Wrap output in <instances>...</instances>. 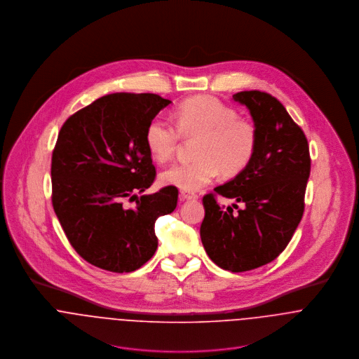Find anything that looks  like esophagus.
<instances>
[{
    "instance_id": "34e87169",
    "label": "esophagus",
    "mask_w": 359,
    "mask_h": 359,
    "mask_svg": "<svg viewBox=\"0 0 359 359\" xmlns=\"http://www.w3.org/2000/svg\"><path fill=\"white\" fill-rule=\"evenodd\" d=\"M199 195L192 192V191H181V199L184 201H191V199H198Z\"/></svg>"
}]
</instances>
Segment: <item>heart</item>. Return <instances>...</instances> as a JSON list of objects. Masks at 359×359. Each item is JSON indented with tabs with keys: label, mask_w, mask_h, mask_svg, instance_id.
<instances>
[{
	"label": "heart",
	"mask_w": 359,
	"mask_h": 359,
	"mask_svg": "<svg viewBox=\"0 0 359 359\" xmlns=\"http://www.w3.org/2000/svg\"><path fill=\"white\" fill-rule=\"evenodd\" d=\"M175 123L163 116L154 117L145 131V142L156 161L175 154L181 135L199 138L192 161H178L160 174L164 185L198 191L219 172L232 177L252 161L257 147L256 127L241 120L236 110L212 97L187 100L175 110Z\"/></svg>",
	"instance_id": "obj_1"
}]
</instances>
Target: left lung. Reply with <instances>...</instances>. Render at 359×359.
I'll list each match as a JSON object with an SVG mask.
<instances>
[{
  "instance_id": "1",
  "label": "left lung",
  "mask_w": 359,
  "mask_h": 359,
  "mask_svg": "<svg viewBox=\"0 0 359 359\" xmlns=\"http://www.w3.org/2000/svg\"><path fill=\"white\" fill-rule=\"evenodd\" d=\"M232 98L250 110L256 152L233 180L205 195L201 238L219 268L245 272L273 261L289 245L304 212L311 157L306 134L276 98L261 91ZM217 194L243 207L221 206Z\"/></svg>"
}]
</instances>
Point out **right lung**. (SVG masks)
I'll return each instance as SVG.
<instances>
[{
	"instance_id": "obj_1",
	"label": "right lung",
	"mask_w": 359,
	"mask_h": 359,
	"mask_svg": "<svg viewBox=\"0 0 359 359\" xmlns=\"http://www.w3.org/2000/svg\"><path fill=\"white\" fill-rule=\"evenodd\" d=\"M170 103L156 94H109L72 114L59 131L52 205L73 249L101 269L141 268L157 249L156 219L177 207L171 185L137 196L156 178L147 127Z\"/></svg>"
}]
</instances>
